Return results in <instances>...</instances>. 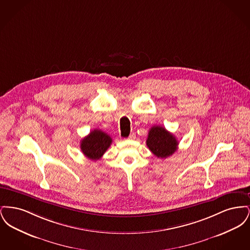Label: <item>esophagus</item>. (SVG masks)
<instances>
[{"mask_svg":"<svg viewBox=\"0 0 250 250\" xmlns=\"http://www.w3.org/2000/svg\"><path fill=\"white\" fill-rule=\"evenodd\" d=\"M136 139V135L134 134V133H132L129 135V137H128V140H135Z\"/></svg>","mask_w":250,"mask_h":250,"instance_id":"1","label":"esophagus"}]
</instances>
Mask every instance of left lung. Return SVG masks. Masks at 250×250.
<instances>
[{
  "label": "left lung",
  "instance_id": "left-lung-1",
  "mask_svg": "<svg viewBox=\"0 0 250 250\" xmlns=\"http://www.w3.org/2000/svg\"><path fill=\"white\" fill-rule=\"evenodd\" d=\"M178 142L173 134L160 125L153 126L148 133L146 145L159 158H167L178 149Z\"/></svg>",
  "mask_w": 250,
  "mask_h": 250
}]
</instances>
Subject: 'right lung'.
Masks as SVG:
<instances>
[{"instance_id": "1", "label": "right lung", "mask_w": 250, "mask_h": 250, "mask_svg": "<svg viewBox=\"0 0 250 250\" xmlns=\"http://www.w3.org/2000/svg\"><path fill=\"white\" fill-rule=\"evenodd\" d=\"M111 143L112 140L107 133L94 129L82 140L81 149L87 158L96 161L105 154Z\"/></svg>"}]
</instances>
